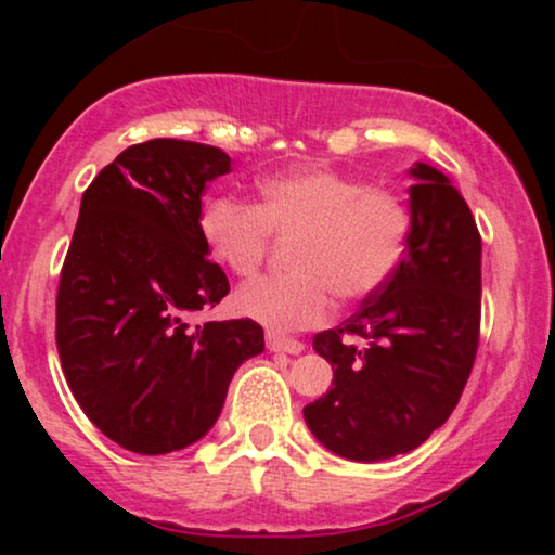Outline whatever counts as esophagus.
Instances as JSON below:
<instances>
[{"label":"esophagus","mask_w":555,"mask_h":555,"mask_svg":"<svg viewBox=\"0 0 555 555\" xmlns=\"http://www.w3.org/2000/svg\"><path fill=\"white\" fill-rule=\"evenodd\" d=\"M268 348L270 351H275V353H302V346L300 340H295V338H285V336H278V333H268Z\"/></svg>","instance_id":"1"}]
</instances>
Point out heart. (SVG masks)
<instances>
[{
  "label": "heart",
  "mask_w": 555,
  "mask_h": 555,
  "mask_svg": "<svg viewBox=\"0 0 555 555\" xmlns=\"http://www.w3.org/2000/svg\"><path fill=\"white\" fill-rule=\"evenodd\" d=\"M255 204L217 196L204 204L199 232L211 260L232 275H253L268 257L272 232L300 237L295 275H264L234 293L237 313L272 331L323 323L344 300L376 295L404 262L414 217L391 189L313 166L268 177Z\"/></svg>",
  "instance_id": "obj_1"
}]
</instances>
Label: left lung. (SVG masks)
Listing matches in <instances>:
<instances>
[{
	"label": "left lung",
	"instance_id": "obj_1",
	"mask_svg": "<svg viewBox=\"0 0 555 555\" xmlns=\"http://www.w3.org/2000/svg\"><path fill=\"white\" fill-rule=\"evenodd\" d=\"M409 173L414 227L404 262L313 348L333 386L302 409L318 442L353 462L412 452L450 420L480 340L482 242L467 202L429 164Z\"/></svg>",
	"mask_w": 555,
	"mask_h": 555
}]
</instances>
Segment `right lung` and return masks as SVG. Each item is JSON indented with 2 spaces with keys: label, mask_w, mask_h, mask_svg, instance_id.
<instances>
[{
  "label": "right lung",
  "mask_w": 555,
  "mask_h": 555,
  "mask_svg": "<svg viewBox=\"0 0 555 555\" xmlns=\"http://www.w3.org/2000/svg\"><path fill=\"white\" fill-rule=\"evenodd\" d=\"M230 164L207 143L151 139L82 194L60 272L57 353L88 420L128 452L166 454L202 439L240 363L264 351L249 318L184 321L230 293L199 232L204 189Z\"/></svg>",
  "instance_id": "add662e5"
}]
</instances>
